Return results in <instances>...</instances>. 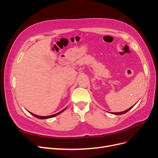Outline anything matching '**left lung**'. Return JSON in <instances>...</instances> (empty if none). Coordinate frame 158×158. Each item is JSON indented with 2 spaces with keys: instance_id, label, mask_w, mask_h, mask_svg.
Returning a JSON list of instances; mask_svg holds the SVG:
<instances>
[{
  "instance_id": "8db88e82",
  "label": "left lung",
  "mask_w": 158,
  "mask_h": 158,
  "mask_svg": "<svg viewBox=\"0 0 158 158\" xmlns=\"http://www.w3.org/2000/svg\"><path fill=\"white\" fill-rule=\"evenodd\" d=\"M135 106V105H134ZM134 106H132V107H131L130 108H129L128 110H126V111H122V112H119V113H111L112 114H124V113H126V112H127L128 111H129L132 107H133Z\"/></svg>"
}]
</instances>
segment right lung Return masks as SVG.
<instances>
[{
	"mask_svg": "<svg viewBox=\"0 0 158 158\" xmlns=\"http://www.w3.org/2000/svg\"><path fill=\"white\" fill-rule=\"evenodd\" d=\"M66 109V108H64V110H63L62 111H61L60 112H59V113H56V114H52V115H50V116H38V115H36V114H33V113H31V112H29L32 115H33L34 116V117H36V118H39V119H47V118H52V117H56V116H57V115H58V114H60V113H61L63 111H64Z\"/></svg>",
	"mask_w": 158,
	"mask_h": 158,
	"instance_id": "add662e5",
	"label": "right lung"
}]
</instances>
